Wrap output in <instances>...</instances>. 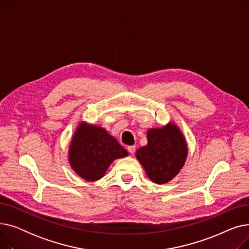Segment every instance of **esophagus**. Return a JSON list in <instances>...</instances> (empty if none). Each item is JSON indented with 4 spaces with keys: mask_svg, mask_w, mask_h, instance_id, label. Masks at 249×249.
I'll list each match as a JSON object with an SVG mask.
<instances>
[{
    "mask_svg": "<svg viewBox=\"0 0 249 249\" xmlns=\"http://www.w3.org/2000/svg\"><path fill=\"white\" fill-rule=\"evenodd\" d=\"M127 150L129 151L130 154H133L135 152V146H128Z\"/></svg>",
    "mask_w": 249,
    "mask_h": 249,
    "instance_id": "esophagus-1",
    "label": "esophagus"
}]
</instances>
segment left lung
<instances>
[{
    "label": "left lung",
    "mask_w": 249,
    "mask_h": 249,
    "mask_svg": "<svg viewBox=\"0 0 249 249\" xmlns=\"http://www.w3.org/2000/svg\"><path fill=\"white\" fill-rule=\"evenodd\" d=\"M187 156L186 139L174 123L148 129L147 144L136 151L147 177L159 185L166 184L179 173Z\"/></svg>",
    "instance_id": "1"
}]
</instances>
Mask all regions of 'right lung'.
Instances as JSON below:
<instances>
[{
    "label": "right lung",
    "mask_w": 249,
    "mask_h": 249,
    "mask_svg": "<svg viewBox=\"0 0 249 249\" xmlns=\"http://www.w3.org/2000/svg\"><path fill=\"white\" fill-rule=\"evenodd\" d=\"M127 155L128 151L106 129L82 122L73 133L69 161L76 175L95 181L104 177L115 160Z\"/></svg>",
    "instance_id": "1"
}]
</instances>
